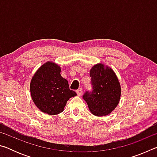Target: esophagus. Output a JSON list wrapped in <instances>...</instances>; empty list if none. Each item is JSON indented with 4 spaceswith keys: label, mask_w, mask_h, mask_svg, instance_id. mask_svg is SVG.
I'll list each match as a JSON object with an SVG mask.
<instances>
[{
    "label": "esophagus",
    "mask_w": 157,
    "mask_h": 157,
    "mask_svg": "<svg viewBox=\"0 0 157 157\" xmlns=\"http://www.w3.org/2000/svg\"><path fill=\"white\" fill-rule=\"evenodd\" d=\"M77 94H78V96H81V95H82V93H83V91H82V89H79L78 90H77Z\"/></svg>",
    "instance_id": "1"
}]
</instances>
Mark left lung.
Listing matches in <instances>:
<instances>
[{"label": "left lung", "mask_w": 157, "mask_h": 157, "mask_svg": "<svg viewBox=\"0 0 157 157\" xmlns=\"http://www.w3.org/2000/svg\"><path fill=\"white\" fill-rule=\"evenodd\" d=\"M93 91L86 92L83 98L89 110L96 116L111 113L120 102L121 86L113 70L102 63L94 65L90 70Z\"/></svg>", "instance_id": "8db88e82"}]
</instances>
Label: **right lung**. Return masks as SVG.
Masks as SVG:
<instances>
[{"label": "right lung", "mask_w": 157, "mask_h": 157, "mask_svg": "<svg viewBox=\"0 0 157 157\" xmlns=\"http://www.w3.org/2000/svg\"><path fill=\"white\" fill-rule=\"evenodd\" d=\"M60 73L59 65L47 62L38 68L30 82V95L34 105L48 115L62 112L67 101L77 95Z\"/></svg>", "instance_id": "right-lung-1"}]
</instances>
